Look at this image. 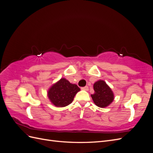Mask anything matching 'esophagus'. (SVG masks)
I'll list each match as a JSON object with an SVG mask.
<instances>
[{"mask_svg":"<svg viewBox=\"0 0 153 153\" xmlns=\"http://www.w3.org/2000/svg\"><path fill=\"white\" fill-rule=\"evenodd\" d=\"M81 89L83 90V91H87L88 90H89V87H88L87 86H85V87H82Z\"/></svg>","mask_w":153,"mask_h":153,"instance_id":"obj_1","label":"esophagus"}]
</instances>
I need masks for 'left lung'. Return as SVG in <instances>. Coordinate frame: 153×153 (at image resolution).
<instances>
[{"label":"left lung","mask_w":153,"mask_h":153,"mask_svg":"<svg viewBox=\"0 0 153 153\" xmlns=\"http://www.w3.org/2000/svg\"><path fill=\"white\" fill-rule=\"evenodd\" d=\"M93 88L94 94H91V97L96 106L100 108H105L112 103L114 100V92L104 80L96 81Z\"/></svg>","instance_id":"8db88e82"}]
</instances>
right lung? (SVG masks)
<instances>
[{"label": "right lung", "mask_w": 153, "mask_h": 153, "mask_svg": "<svg viewBox=\"0 0 153 153\" xmlns=\"http://www.w3.org/2000/svg\"><path fill=\"white\" fill-rule=\"evenodd\" d=\"M80 91L77 85L62 78L49 88L47 96L52 104L57 107H64L72 103L74 97Z\"/></svg>", "instance_id": "add662e5"}]
</instances>
